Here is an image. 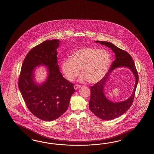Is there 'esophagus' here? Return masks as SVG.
<instances>
[{"instance_id":"obj_1","label":"esophagus","mask_w":154,"mask_h":154,"mask_svg":"<svg viewBox=\"0 0 154 154\" xmlns=\"http://www.w3.org/2000/svg\"><path fill=\"white\" fill-rule=\"evenodd\" d=\"M80 88V85H75L74 86V88H75V90H77V89H78Z\"/></svg>"}]
</instances>
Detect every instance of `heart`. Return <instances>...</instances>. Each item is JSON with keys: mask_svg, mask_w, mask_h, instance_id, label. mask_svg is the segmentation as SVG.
Masks as SVG:
<instances>
[{"mask_svg": "<svg viewBox=\"0 0 154 154\" xmlns=\"http://www.w3.org/2000/svg\"><path fill=\"white\" fill-rule=\"evenodd\" d=\"M111 59L105 49L84 47L72 53V58L64 59L61 70L66 79L72 82L82 72L79 81L88 80L91 84L100 82L108 72Z\"/></svg>", "mask_w": 154, "mask_h": 154, "instance_id": "heart-1", "label": "heart"}]
</instances>
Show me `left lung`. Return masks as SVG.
I'll return each instance as SVG.
<instances>
[{
	"label": "left lung",
	"mask_w": 154,
	"mask_h": 154,
	"mask_svg": "<svg viewBox=\"0 0 154 154\" xmlns=\"http://www.w3.org/2000/svg\"><path fill=\"white\" fill-rule=\"evenodd\" d=\"M95 42L100 43L102 45L110 48L115 53L116 58L105 77L100 82L91 86L89 108L91 111L98 118L102 120L109 121L120 117L131 107L134 100L139 77L134 60L128 53L109 42L96 41ZM122 67H128L134 75L136 82L134 91L131 96L126 100L121 102H112L105 95V86L109 79L111 72L115 69Z\"/></svg>",
	"instance_id": "left-lung-1"
}]
</instances>
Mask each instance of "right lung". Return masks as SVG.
Returning a JSON list of instances; mask_svg holds the SVG:
<instances>
[{"mask_svg": "<svg viewBox=\"0 0 154 154\" xmlns=\"http://www.w3.org/2000/svg\"><path fill=\"white\" fill-rule=\"evenodd\" d=\"M60 41L46 40L33 48L23 60L19 88L29 111L45 121L59 118L67 110L74 93V84L66 80L59 71L57 51ZM40 66L47 68L46 80H35V69Z\"/></svg>", "mask_w": 154, "mask_h": 154, "instance_id": "obj_1", "label": "right lung"}]
</instances>
